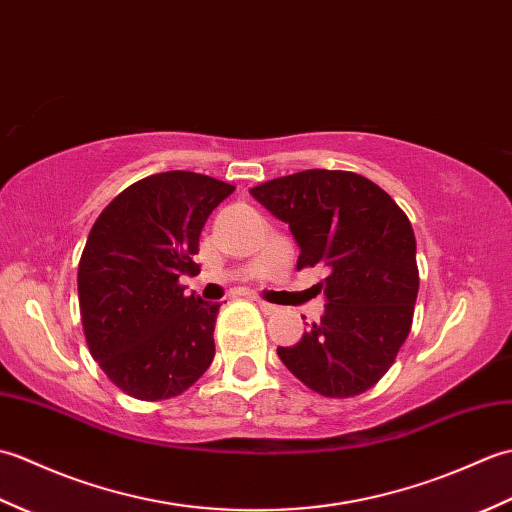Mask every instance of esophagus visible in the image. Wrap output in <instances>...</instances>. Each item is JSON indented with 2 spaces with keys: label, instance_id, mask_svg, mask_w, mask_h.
I'll return each mask as SVG.
<instances>
[{
  "label": "esophagus",
  "instance_id": "1",
  "mask_svg": "<svg viewBox=\"0 0 512 512\" xmlns=\"http://www.w3.org/2000/svg\"><path fill=\"white\" fill-rule=\"evenodd\" d=\"M257 306H259V310H262L264 314H275L279 308L277 306H273V303H268V301H262V299H257Z\"/></svg>",
  "mask_w": 512,
  "mask_h": 512
}]
</instances>
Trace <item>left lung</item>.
Wrapping results in <instances>:
<instances>
[{
	"label": "left lung",
	"instance_id": "1",
	"mask_svg": "<svg viewBox=\"0 0 512 512\" xmlns=\"http://www.w3.org/2000/svg\"><path fill=\"white\" fill-rule=\"evenodd\" d=\"M284 220L301 255L297 270L323 266L325 314L277 354L325 398H352L394 365L418 297L416 237L405 211L358 173L308 169L250 189Z\"/></svg>",
	"mask_w": 512,
	"mask_h": 512
}]
</instances>
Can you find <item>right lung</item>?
I'll return each mask as SVG.
<instances>
[{
  "label": "right lung",
  "instance_id": "right-lung-1",
  "mask_svg": "<svg viewBox=\"0 0 512 512\" xmlns=\"http://www.w3.org/2000/svg\"><path fill=\"white\" fill-rule=\"evenodd\" d=\"M233 184L193 171L154 173L105 206L79 262L85 341L105 376L138 400L180 396L215 356L220 303L184 295L180 275Z\"/></svg>",
  "mask_w": 512,
  "mask_h": 512
}]
</instances>
